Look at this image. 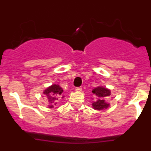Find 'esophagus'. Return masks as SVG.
<instances>
[{
  "instance_id": "esophagus-1",
  "label": "esophagus",
  "mask_w": 151,
  "mask_h": 151,
  "mask_svg": "<svg viewBox=\"0 0 151 151\" xmlns=\"http://www.w3.org/2000/svg\"><path fill=\"white\" fill-rule=\"evenodd\" d=\"M76 91H78V92L82 91V88H81V87L76 88Z\"/></svg>"
}]
</instances>
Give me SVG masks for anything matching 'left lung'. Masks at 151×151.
Segmentation results:
<instances>
[{
    "instance_id": "8db88e82",
    "label": "left lung",
    "mask_w": 151,
    "mask_h": 151,
    "mask_svg": "<svg viewBox=\"0 0 151 151\" xmlns=\"http://www.w3.org/2000/svg\"><path fill=\"white\" fill-rule=\"evenodd\" d=\"M92 93L95 95V100L92 102V108L97 110L107 109L110 104L106 101V98L110 97L111 91L104 86H97L92 90Z\"/></svg>"
}]
</instances>
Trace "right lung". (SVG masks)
I'll use <instances>...</instances> for the list:
<instances>
[{"instance_id":"1","label":"right lung","mask_w":151,"mask_h":151,"mask_svg":"<svg viewBox=\"0 0 151 151\" xmlns=\"http://www.w3.org/2000/svg\"><path fill=\"white\" fill-rule=\"evenodd\" d=\"M63 92V90L62 88L57 84H53L44 90L43 94L47 98L49 108L54 107V105L57 104V100L63 98L64 96L62 95Z\"/></svg>"}]
</instances>
